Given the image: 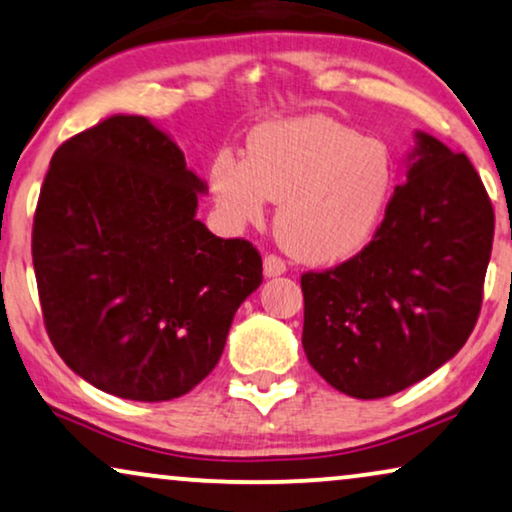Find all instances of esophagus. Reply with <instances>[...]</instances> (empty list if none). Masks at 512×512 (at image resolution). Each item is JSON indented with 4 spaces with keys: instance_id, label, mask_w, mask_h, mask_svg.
Returning <instances> with one entry per match:
<instances>
[{
    "instance_id": "1",
    "label": "esophagus",
    "mask_w": 512,
    "mask_h": 512,
    "mask_svg": "<svg viewBox=\"0 0 512 512\" xmlns=\"http://www.w3.org/2000/svg\"><path fill=\"white\" fill-rule=\"evenodd\" d=\"M284 272H287V265H284L282 258H277L272 254L263 258V275L265 277H280V275H284Z\"/></svg>"
}]
</instances>
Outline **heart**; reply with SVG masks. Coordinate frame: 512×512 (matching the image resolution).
I'll return each instance as SVG.
<instances>
[{
  "label": "heart",
  "mask_w": 512,
  "mask_h": 512,
  "mask_svg": "<svg viewBox=\"0 0 512 512\" xmlns=\"http://www.w3.org/2000/svg\"><path fill=\"white\" fill-rule=\"evenodd\" d=\"M209 183L232 225H256L280 202L275 230L298 261L334 265L367 247L395 190V157L378 138L324 115L265 122L249 136V157L216 152Z\"/></svg>",
  "instance_id": "obj_1"
}]
</instances>
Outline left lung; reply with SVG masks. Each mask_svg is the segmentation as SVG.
I'll return each instance as SVG.
<instances>
[{"instance_id": "1", "label": "left lung", "mask_w": 512, "mask_h": 512, "mask_svg": "<svg viewBox=\"0 0 512 512\" xmlns=\"http://www.w3.org/2000/svg\"><path fill=\"white\" fill-rule=\"evenodd\" d=\"M374 240L334 270L301 277L303 350L329 386L378 400L449 362L473 331L494 209L463 152L416 131Z\"/></svg>"}]
</instances>
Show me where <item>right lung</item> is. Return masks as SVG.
Instances as JSON below:
<instances>
[{"mask_svg":"<svg viewBox=\"0 0 512 512\" xmlns=\"http://www.w3.org/2000/svg\"><path fill=\"white\" fill-rule=\"evenodd\" d=\"M199 195L207 183L148 117H110L53 152L32 228L39 301L53 348L103 393H190L261 287L258 251L209 232Z\"/></svg>","mask_w":512,"mask_h":512,"instance_id":"add662e5","label":"right lung"}]
</instances>
